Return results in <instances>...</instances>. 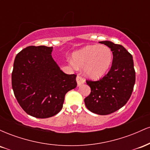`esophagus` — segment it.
Returning <instances> with one entry per match:
<instances>
[{
  "mask_svg": "<svg viewBox=\"0 0 150 150\" xmlns=\"http://www.w3.org/2000/svg\"><path fill=\"white\" fill-rule=\"evenodd\" d=\"M76 81H77V86H80L81 85H82V84L85 83V79L82 78V77L80 76V75L77 76Z\"/></svg>",
  "mask_w": 150,
  "mask_h": 150,
  "instance_id": "34e87169",
  "label": "esophagus"
}]
</instances>
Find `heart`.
<instances>
[{
    "label": "heart",
    "instance_id": "heart-1",
    "mask_svg": "<svg viewBox=\"0 0 150 150\" xmlns=\"http://www.w3.org/2000/svg\"><path fill=\"white\" fill-rule=\"evenodd\" d=\"M113 52L106 45H89L75 51L70 65L84 68V73L92 79H99L108 71L112 64Z\"/></svg>",
    "mask_w": 150,
    "mask_h": 150
}]
</instances>
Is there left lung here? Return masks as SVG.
I'll return each instance as SVG.
<instances>
[{"mask_svg": "<svg viewBox=\"0 0 150 150\" xmlns=\"http://www.w3.org/2000/svg\"><path fill=\"white\" fill-rule=\"evenodd\" d=\"M99 43L112 51V65L101 80L86 81L91 93L85 103L92 113L108 115L118 111L129 100L135 82V72L132 55L123 46L110 41Z\"/></svg>", "mask_w": 150, "mask_h": 150, "instance_id": "left-lung-1", "label": "left lung"}]
</instances>
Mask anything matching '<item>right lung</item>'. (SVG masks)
Returning <instances> with one entry per match:
<instances>
[{
    "label": "right lung",
    "mask_w": 150,
    "mask_h": 150,
    "mask_svg": "<svg viewBox=\"0 0 150 150\" xmlns=\"http://www.w3.org/2000/svg\"><path fill=\"white\" fill-rule=\"evenodd\" d=\"M53 47L30 46L17 54L12 87L19 104L38 118L53 116L63 108L65 95L77 87L76 75H68L53 59Z\"/></svg>",
    "instance_id": "obj_1"
}]
</instances>
